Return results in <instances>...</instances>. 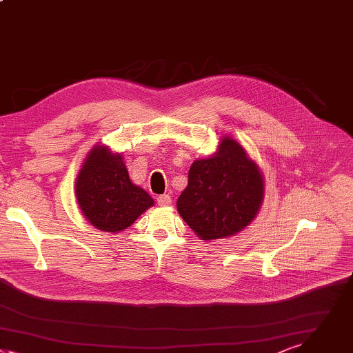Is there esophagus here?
<instances>
[{"mask_svg": "<svg viewBox=\"0 0 353 353\" xmlns=\"http://www.w3.org/2000/svg\"><path fill=\"white\" fill-rule=\"evenodd\" d=\"M171 196L170 194H161L157 197V203L159 205H170L171 204Z\"/></svg>", "mask_w": 353, "mask_h": 353, "instance_id": "esophagus-1", "label": "esophagus"}]
</instances>
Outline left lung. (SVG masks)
<instances>
[{"label": "left lung", "mask_w": 353, "mask_h": 353, "mask_svg": "<svg viewBox=\"0 0 353 353\" xmlns=\"http://www.w3.org/2000/svg\"><path fill=\"white\" fill-rule=\"evenodd\" d=\"M188 178L176 207L200 239L235 235L256 217L263 201V176L234 139H223L213 157L196 160Z\"/></svg>", "instance_id": "left-lung-1"}]
</instances>
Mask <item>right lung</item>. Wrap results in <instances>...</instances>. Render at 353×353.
<instances>
[{
	"label": "right lung",
	"instance_id": "add662e5",
	"mask_svg": "<svg viewBox=\"0 0 353 353\" xmlns=\"http://www.w3.org/2000/svg\"><path fill=\"white\" fill-rule=\"evenodd\" d=\"M77 199L85 217L99 230L118 232L154 204L142 188L134 186L122 156L108 148L93 149L77 179Z\"/></svg>",
	"mask_w": 353,
	"mask_h": 353
}]
</instances>
